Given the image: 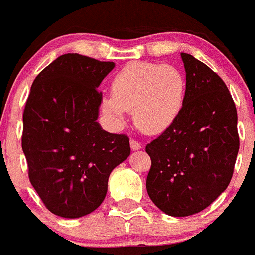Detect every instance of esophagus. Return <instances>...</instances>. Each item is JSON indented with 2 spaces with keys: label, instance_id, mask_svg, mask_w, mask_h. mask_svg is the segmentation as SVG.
Returning <instances> with one entry per match:
<instances>
[{
  "label": "esophagus",
  "instance_id": "obj_1",
  "mask_svg": "<svg viewBox=\"0 0 255 255\" xmlns=\"http://www.w3.org/2000/svg\"><path fill=\"white\" fill-rule=\"evenodd\" d=\"M130 147H131V150H133V151L140 150V148H141V143L138 142V141H136V140H133V138H131V140H130Z\"/></svg>",
  "mask_w": 255,
  "mask_h": 255
}]
</instances>
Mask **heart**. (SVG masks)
Instances as JSON below:
<instances>
[{"instance_id":"obj_1","label":"heart","mask_w":255,"mask_h":255,"mask_svg":"<svg viewBox=\"0 0 255 255\" xmlns=\"http://www.w3.org/2000/svg\"><path fill=\"white\" fill-rule=\"evenodd\" d=\"M185 74L177 67L135 62L125 65L112 82V94L102 110L115 124L131 110L135 125L146 133H160L177 120L186 103Z\"/></svg>"}]
</instances>
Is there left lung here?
Wrapping results in <instances>:
<instances>
[{"label":"left lung","instance_id":"8db88e82","mask_svg":"<svg viewBox=\"0 0 255 255\" xmlns=\"http://www.w3.org/2000/svg\"><path fill=\"white\" fill-rule=\"evenodd\" d=\"M186 103L167 130L146 145L151 168L146 190L151 201L172 217L207 208L228 187L239 136L237 109L217 73L187 53Z\"/></svg>","mask_w":255,"mask_h":255}]
</instances>
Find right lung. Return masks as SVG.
<instances>
[{
    "mask_svg": "<svg viewBox=\"0 0 255 255\" xmlns=\"http://www.w3.org/2000/svg\"><path fill=\"white\" fill-rule=\"evenodd\" d=\"M114 67L68 53L45 67L31 87L22 150L32 186L59 217L79 218L97 210L112 171L130 155L128 136L107 132L97 122L98 87Z\"/></svg>",
    "mask_w": 255,
    "mask_h": 255,
    "instance_id": "obj_1",
    "label": "right lung"
}]
</instances>
